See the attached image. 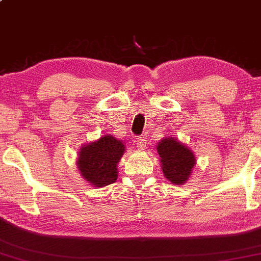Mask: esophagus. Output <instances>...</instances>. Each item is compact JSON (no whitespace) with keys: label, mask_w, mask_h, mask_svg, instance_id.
<instances>
[{"label":"esophagus","mask_w":261,"mask_h":261,"mask_svg":"<svg viewBox=\"0 0 261 261\" xmlns=\"http://www.w3.org/2000/svg\"><path fill=\"white\" fill-rule=\"evenodd\" d=\"M136 144H137V147H138V149L144 150L146 148L145 137H138V138L136 139Z\"/></svg>","instance_id":"1"}]
</instances>
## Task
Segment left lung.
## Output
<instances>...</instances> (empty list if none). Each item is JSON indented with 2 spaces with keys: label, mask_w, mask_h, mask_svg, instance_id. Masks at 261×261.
<instances>
[{
  "label": "left lung",
  "mask_w": 261,
  "mask_h": 261,
  "mask_svg": "<svg viewBox=\"0 0 261 261\" xmlns=\"http://www.w3.org/2000/svg\"><path fill=\"white\" fill-rule=\"evenodd\" d=\"M165 178L173 185H184L191 177L196 159L193 151L179 140L169 137L156 146Z\"/></svg>",
  "instance_id": "obj_1"
}]
</instances>
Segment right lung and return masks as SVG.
I'll use <instances>...</instances> for the list:
<instances>
[{"instance_id": "right-lung-1", "label": "right lung", "mask_w": 261, "mask_h": 261, "mask_svg": "<svg viewBox=\"0 0 261 261\" xmlns=\"http://www.w3.org/2000/svg\"><path fill=\"white\" fill-rule=\"evenodd\" d=\"M125 151L122 140L111 135L81 147L77 168L81 176L94 187H105L116 181L117 163Z\"/></svg>"}]
</instances>
